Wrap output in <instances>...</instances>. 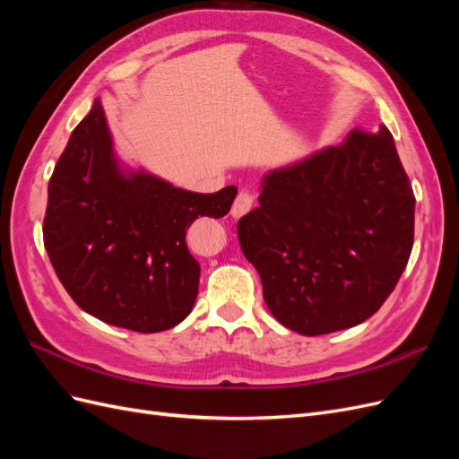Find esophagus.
Returning a JSON list of instances; mask_svg holds the SVG:
<instances>
[{
    "label": "esophagus",
    "instance_id": "34e87169",
    "mask_svg": "<svg viewBox=\"0 0 459 459\" xmlns=\"http://www.w3.org/2000/svg\"><path fill=\"white\" fill-rule=\"evenodd\" d=\"M253 203H255V197H253L251 191H239V195L235 197L233 206H231V216L233 218H241L243 214H247L248 211H251Z\"/></svg>",
    "mask_w": 459,
    "mask_h": 459
}]
</instances>
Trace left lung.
<instances>
[{
	"label": "left lung",
	"mask_w": 459,
	"mask_h": 459,
	"mask_svg": "<svg viewBox=\"0 0 459 459\" xmlns=\"http://www.w3.org/2000/svg\"><path fill=\"white\" fill-rule=\"evenodd\" d=\"M258 203L238 235L281 325L307 337L349 329L394 290L415 197L386 126L268 172Z\"/></svg>",
	"instance_id": "left-lung-1"
}]
</instances>
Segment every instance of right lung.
Returning a JSON list of instances; mask_svg holds the SVG:
<instances>
[{
	"mask_svg": "<svg viewBox=\"0 0 459 459\" xmlns=\"http://www.w3.org/2000/svg\"><path fill=\"white\" fill-rule=\"evenodd\" d=\"M235 195V186L204 195L124 169L95 100L49 179L44 245L82 310L137 333L166 331L189 316L199 290L186 231L199 216H226Z\"/></svg>",
	"mask_w": 459,
	"mask_h": 459,
	"instance_id": "obj_1",
	"label": "right lung"
}]
</instances>
